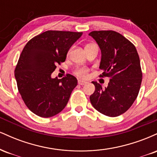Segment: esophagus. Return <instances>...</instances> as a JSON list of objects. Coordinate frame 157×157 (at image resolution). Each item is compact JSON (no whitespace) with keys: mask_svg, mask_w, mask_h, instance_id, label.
<instances>
[{"mask_svg":"<svg viewBox=\"0 0 157 157\" xmlns=\"http://www.w3.org/2000/svg\"><path fill=\"white\" fill-rule=\"evenodd\" d=\"M87 83H88V82H86V81L82 80H78V84L79 85H86Z\"/></svg>","mask_w":157,"mask_h":157,"instance_id":"obj_1","label":"esophagus"}]
</instances>
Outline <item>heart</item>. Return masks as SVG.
Returning <instances> with one entry per match:
<instances>
[{
	"label": "heart",
	"mask_w": 157,
	"mask_h": 157,
	"mask_svg": "<svg viewBox=\"0 0 157 157\" xmlns=\"http://www.w3.org/2000/svg\"><path fill=\"white\" fill-rule=\"evenodd\" d=\"M88 73H89V69L86 68H78L75 71V75L80 77H87Z\"/></svg>",
	"instance_id": "heart-1"
}]
</instances>
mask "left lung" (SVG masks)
<instances>
[{"label": "left lung", "mask_w": 157, "mask_h": 157, "mask_svg": "<svg viewBox=\"0 0 157 157\" xmlns=\"http://www.w3.org/2000/svg\"><path fill=\"white\" fill-rule=\"evenodd\" d=\"M89 35L101 50V76L110 78L105 89L93 81L95 91L90 101L102 114L120 116L134 103L141 86L142 73L137 51L128 40L114 31H94Z\"/></svg>", "instance_id": "obj_1"}]
</instances>
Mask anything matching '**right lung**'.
I'll return each instance as SVG.
<instances>
[{"instance_id": "right-lung-1", "label": "right lung", "mask_w": 157, "mask_h": 157, "mask_svg": "<svg viewBox=\"0 0 157 157\" xmlns=\"http://www.w3.org/2000/svg\"><path fill=\"white\" fill-rule=\"evenodd\" d=\"M82 32L46 31L27 43L15 70L17 89L29 109L41 117L55 116L64 109L77 85L71 75L52 78L56 65L66 60L71 46Z\"/></svg>"}]
</instances>
